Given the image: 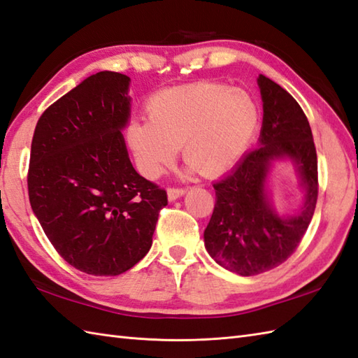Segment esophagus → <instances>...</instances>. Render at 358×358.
Segmentation results:
<instances>
[{
  "label": "esophagus",
  "mask_w": 358,
  "mask_h": 358,
  "mask_svg": "<svg viewBox=\"0 0 358 358\" xmlns=\"http://www.w3.org/2000/svg\"><path fill=\"white\" fill-rule=\"evenodd\" d=\"M187 189L185 188H179V187H169V189H166V193H169V199L170 201H176L178 197L184 196Z\"/></svg>",
  "instance_id": "obj_1"
}]
</instances>
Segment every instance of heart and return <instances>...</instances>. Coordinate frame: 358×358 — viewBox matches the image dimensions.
<instances>
[{
  "label": "heart",
  "mask_w": 358,
  "mask_h": 358,
  "mask_svg": "<svg viewBox=\"0 0 358 358\" xmlns=\"http://www.w3.org/2000/svg\"><path fill=\"white\" fill-rule=\"evenodd\" d=\"M148 121L125 129L134 156L157 176L182 147L184 161L203 176H219L239 161L256 133L259 107L250 93L224 83L164 90L147 102Z\"/></svg>",
  "instance_id": "1"
}]
</instances>
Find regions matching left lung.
Segmentation results:
<instances>
[{"label": "left lung", "instance_id": "left-lung-1", "mask_svg": "<svg viewBox=\"0 0 358 358\" xmlns=\"http://www.w3.org/2000/svg\"><path fill=\"white\" fill-rule=\"evenodd\" d=\"M257 83L264 101L260 144L213 184L216 203L203 233L210 256L239 275L282 265L303 239L319 196L317 152L306 115L279 84L264 75ZM283 155L294 159L307 188L306 206L296 218L275 215L264 193L268 164Z\"/></svg>", "mask_w": 358, "mask_h": 358}]
</instances>
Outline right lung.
I'll return each instance as SVG.
<instances>
[{
    "mask_svg": "<svg viewBox=\"0 0 358 358\" xmlns=\"http://www.w3.org/2000/svg\"><path fill=\"white\" fill-rule=\"evenodd\" d=\"M130 78L99 71L38 119L27 188L47 239L67 264L117 275L148 252L164 188L139 176L121 130L130 116Z\"/></svg>",
    "mask_w": 358,
    "mask_h": 358,
    "instance_id": "right-lung-1",
    "label": "right lung"
}]
</instances>
